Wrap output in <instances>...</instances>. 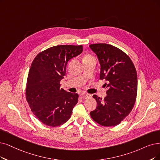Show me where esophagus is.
Returning a JSON list of instances; mask_svg holds the SVG:
<instances>
[{
  "label": "esophagus",
  "instance_id": "1",
  "mask_svg": "<svg viewBox=\"0 0 160 160\" xmlns=\"http://www.w3.org/2000/svg\"><path fill=\"white\" fill-rule=\"evenodd\" d=\"M81 96H82V98H91V97H92V96H91V94H87V93L82 94H81Z\"/></svg>",
  "mask_w": 160,
  "mask_h": 160
}]
</instances>
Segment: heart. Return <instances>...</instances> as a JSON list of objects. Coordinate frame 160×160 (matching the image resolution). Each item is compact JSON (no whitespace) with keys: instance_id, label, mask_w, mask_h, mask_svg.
Segmentation results:
<instances>
[{"instance_id":"heart-1","label":"heart","mask_w":160,"mask_h":160,"mask_svg":"<svg viewBox=\"0 0 160 160\" xmlns=\"http://www.w3.org/2000/svg\"><path fill=\"white\" fill-rule=\"evenodd\" d=\"M84 59H94V57L92 56H91L90 54H87L85 56Z\"/></svg>"}]
</instances>
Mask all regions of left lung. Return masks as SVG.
I'll return each instance as SVG.
<instances>
[{"label": "left lung", "mask_w": 160, "mask_h": 160, "mask_svg": "<svg viewBox=\"0 0 160 160\" xmlns=\"http://www.w3.org/2000/svg\"><path fill=\"white\" fill-rule=\"evenodd\" d=\"M89 47L97 56L100 79H105L107 96L102 99L93 95L97 102L91 112L92 119L104 126H116L128 116L135 105L137 94V74L131 58L111 44L98 43Z\"/></svg>", "instance_id": "1"}]
</instances>
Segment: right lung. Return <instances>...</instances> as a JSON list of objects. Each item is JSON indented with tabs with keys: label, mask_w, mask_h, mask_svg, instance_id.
I'll use <instances>...</instances> for the list:
<instances>
[{
	"label": "right lung",
	"mask_w": 160,
	"mask_h": 160,
	"mask_svg": "<svg viewBox=\"0 0 160 160\" xmlns=\"http://www.w3.org/2000/svg\"><path fill=\"white\" fill-rule=\"evenodd\" d=\"M82 52V46L58 45L38 54L31 63L26 99L32 112L51 127L65 123L72 116L79 95L60 88L68 62Z\"/></svg>",
	"instance_id": "obj_1"
}]
</instances>
